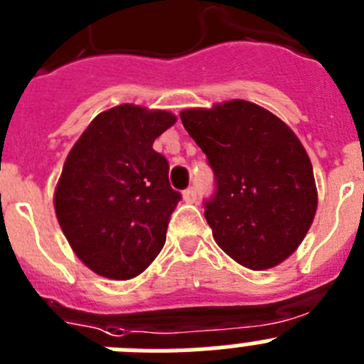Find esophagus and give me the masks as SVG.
<instances>
[{"mask_svg": "<svg viewBox=\"0 0 364 364\" xmlns=\"http://www.w3.org/2000/svg\"><path fill=\"white\" fill-rule=\"evenodd\" d=\"M182 197H184L186 202H195L197 200V189L188 188L184 193H182Z\"/></svg>", "mask_w": 364, "mask_h": 364, "instance_id": "34e87169", "label": "esophagus"}]
</instances>
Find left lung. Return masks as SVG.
Returning a JSON list of instances; mask_svg holds the SVG:
<instances>
[{
	"label": "left lung",
	"mask_w": 364,
	"mask_h": 364,
	"mask_svg": "<svg viewBox=\"0 0 364 364\" xmlns=\"http://www.w3.org/2000/svg\"><path fill=\"white\" fill-rule=\"evenodd\" d=\"M215 173L204 217L218 246L244 268L281 264L306 237L317 189L306 149L273 112L246 100L180 112Z\"/></svg>",
	"instance_id": "obj_1"
}]
</instances>
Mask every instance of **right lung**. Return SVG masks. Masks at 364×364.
Wrapping results in <instances>:
<instances>
[{
	"label": "right lung",
	"mask_w": 364,
	"mask_h": 364,
	"mask_svg": "<svg viewBox=\"0 0 364 364\" xmlns=\"http://www.w3.org/2000/svg\"><path fill=\"white\" fill-rule=\"evenodd\" d=\"M175 122L167 111L117 105L100 112L67 154L54 210L73 252L102 277H136L166 244L182 197L153 142Z\"/></svg>",
	"instance_id": "right-lung-1"
}]
</instances>
